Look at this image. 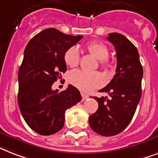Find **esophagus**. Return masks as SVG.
I'll return each instance as SVG.
<instances>
[{"label": "esophagus", "mask_w": 158, "mask_h": 158, "mask_svg": "<svg viewBox=\"0 0 158 158\" xmlns=\"http://www.w3.org/2000/svg\"><path fill=\"white\" fill-rule=\"evenodd\" d=\"M81 94L82 100H85V99H87V98H89L88 95L85 94L83 93V92H81Z\"/></svg>", "instance_id": "obj_1"}]
</instances>
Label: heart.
Masks as SVG:
<instances>
[{
	"label": "heart",
	"mask_w": 158,
	"mask_h": 158,
	"mask_svg": "<svg viewBox=\"0 0 158 158\" xmlns=\"http://www.w3.org/2000/svg\"><path fill=\"white\" fill-rule=\"evenodd\" d=\"M86 50L95 58L100 60V65L104 69L107 70L110 67V61L107 59L109 49L106 45L101 42H92L85 47ZM65 64L70 68H75L80 63V52L75 47L70 48L64 53ZM69 81L72 84L85 92H89L98 88L103 84V77L98 72L89 73L83 70H75L69 75Z\"/></svg>",
	"instance_id": "heart-1"
}]
</instances>
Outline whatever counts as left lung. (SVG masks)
<instances>
[{"instance_id": "1", "label": "left lung", "mask_w": 158, "mask_h": 158, "mask_svg": "<svg viewBox=\"0 0 158 158\" xmlns=\"http://www.w3.org/2000/svg\"><path fill=\"white\" fill-rule=\"evenodd\" d=\"M107 40L116 51V71L99 92L107 93L110 98L94 97L98 108L89 117V123L98 134L112 136L123 131L133 118L141 98L143 68L137 48L125 36L110 33Z\"/></svg>"}]
</instances>
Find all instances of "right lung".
Instances as JSON below:
<instances>
[{"label": "right lung", "mask_w": 158, "mask_h": 158, "mask_svg": "<svg viewBox=\"0 0 158 158\" xmlns=\"http://www.w3.org/2000/svg\"><path fill=\"white\" fill-rule=\"evenodd\" d=\"M82 38L49 28L34 36L26 47L18 71V106L26 123L40 135L60 131L66 110L81 100L72 85L61 92L52 86L67 70L65 52Z\"/></svg>", "instance_id": "right-lung-1"}]
</instances>
